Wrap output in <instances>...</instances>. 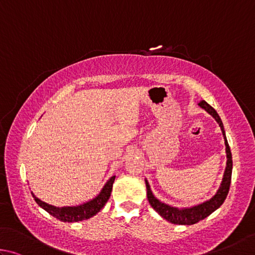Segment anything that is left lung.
Listing matches in <instances>:
<instances>
[{
	"label": "left lung",
	"mask_w": 255,
	"mask_h": 255,
	"mask_svg": "<svg viewBox=\"0 0 255 255\" xmlns=\"http://www.w3.org/2000/svg\"><path fill=\"white\" fill-rule=\"evenodd\" d=\"M198 105L202 107L203 110L206 111L209 115H212L218 123V125L221 127V130L223 133V136H224V142H225V152H226V159H227L226 167H225L224 175H223V179L221 181V185L218 187L215 195L209 199L205 200V202L194 205V206H190V207L179 208V207H173V206H170V205L162 203L161 200H159L153 195L152 190L150 188L149 181L145 179L146 196H148V200L151 205V207H152L162 218H164V220L168 221L169 223H172V224L193 225V224H196V223H198L199 221L204 220V218H206L207 216L211 215L212 213L215 212L217 208H220L221 205L224 203V200L230 190L233 161H232V153L229 146V142H227V139H226L224 125H223L220 115L217 114V112L214 110L208 103L202 101Z\"/></svg>",
	"instance_id": "left-lung-1"
}]
</instances>
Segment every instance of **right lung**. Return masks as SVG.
<instances>
[{"label":"right lung","instance_id":"obj_1","mask_svg":"<svg viewBox=\"0 0 255 255\" xmlns=\"http://www.w3.org/2000/svg\"><path fill=\"white\" fill-rule=\"evenodd\" d=\"M114 180L115 176L113 175L106 181V184L103 186L100 194L95 196L93 199L88 200V202L80 205H76V206L56 207L42 202V200H40L38 197H35V195L32 191H31V194H32V197L34 198L35 203H37L40 207L43 208L44 211L50 214V215L56 217L57 220L66 223H74L88 220V218L95 216L96 214L105 206V204L107 203V200H109L111 196Z\"/></svg>","mask_w":255,"mask_h":255}]
</instances>
